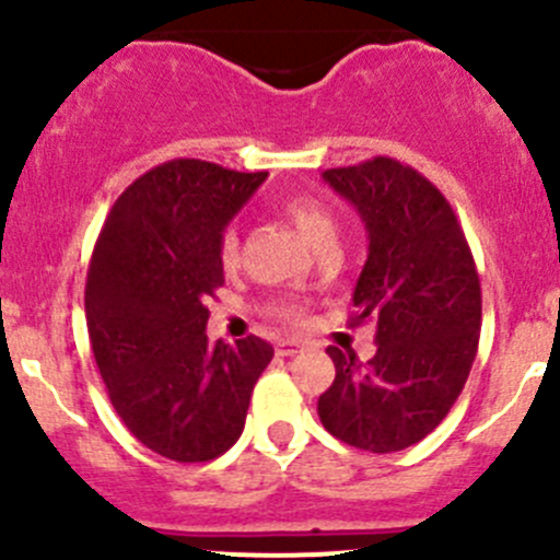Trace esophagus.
<instances>
[{
    "mask_svg": "<svg viewBox=\"0 0 560 560\" xmlns=\"http://www.w3.org/2000/svg\"><path fill=\"white\" fill-rule=\"evenodd\" d=\"M298 352H303V347L298 341H279V343H276V354H279V358H292V354H298Z\"/></svg>",
    "mask_w": 560,
    "mask_h": 560,
    "instance_id": "obj_1",
    "label": "esophagus"
}]
</instances>
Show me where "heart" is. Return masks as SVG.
Wrapping results in <instances>:
<instances>
[{
	"instance_id": "b5f03b06",
	"label": "heart",
	"mask_w": 560,
	"mask_h": 560,
	"mask_svg": "<svg viewBox=\"0 0 560 560\" xmlns=\"http://www.w3.org/2000/svg\"><path fill=\"white\" fill-rule=\"evenodd\" d=\"M281 213L290 219L292 228L301 233V238L314 248L332 244V238H336V222H332V217L319 202L308 200V197H290L281 206ZM219 262H222L224 270H233L238 265V235H235V230H224L222 238H219ZM276 316L290 322V325H301L303 306H298V303H279L276 306Z\"/></svg>"
}]
</instances>
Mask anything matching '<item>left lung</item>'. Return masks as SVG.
<instances>
[{
	"instance_id": "left-lung-1",
	"label": "left lung",
	"mask_w": 560,
	"mask_h": 560,
	"mask_svg": "<svg viewBox=\"0 0 560 560\" xmlns=\"http://www.w3.org/2000/svg\"><path fill=\"white\" fill-rule=\"evenodd\" d=\"M322 178L358 208L369 259L352 295V325L376 322V354L327 349L336 380L319 420L343 444L398 453L447 417L477 358L482 290L447 197L415 167L374 156Z\"/></svg>"
}]
</instances>
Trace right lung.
Listing matches in <instances>:
<instances>
[{
  "mask_svg": "<svg viewBox=\"0 0 560 560\" xmlns=\"http://www.w3.org/2000/svg\"><path fill=\"white\" fill-rule=\"evenodd\" d=\"M268 173L202 160L151 167L121 191L94 244L86 327L113 409L140 444L175 463L224 455L273 347L206 336L224 284L219 238Z\"/></svg>",
  "mask_w": 560,
  "mask_h": 560,
  "instance_id": "obj_1",
  "label": "right lung"
}]
</instances>
